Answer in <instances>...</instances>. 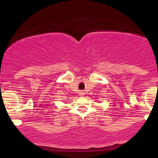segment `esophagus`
<instances>
[{
    "label": "esophagus",
    "instance_id": "obj_1",
    "mask_svg": "<svg viewBox=\"0 0 158 158\" xmlns=\"http://www.w3.org/2000/svg\"><path fill=\"white\" fill-rule=\"evenodd\" d=\"M80 96H84V93L83 92H80Z\"/></svg>",
    "mask_w": 158,
    "mask_h": 158
}]
</instances>
